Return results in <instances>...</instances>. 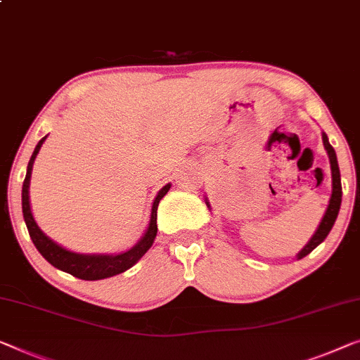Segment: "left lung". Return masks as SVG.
Here are the masks:
<instances>
[{
    "instance_id": "obj_1",
    "label": "left lung",
    "mask_w": 360,
    "mask_h": 360,
    "mask_svg": "<svg viewBox=\"0 0 360 360\" xmlns=\"http://www.w3.org/2000/svg\"><path fill=\"white\" fill-rule=\"evenodd\" d=\"M321 141H323V147L326 150V153H328L330 166H331V195L328 200V207H326L325 214H323V218H321L319 228L315 229V233L312 234V238L309 239V243L297 252L296 260L304 259V257L309 255L310 252L317 248V245L323 243V240L326 239V236L330 234L331 228H333V224L338 218V213H340V207H341L342 189H341V174H340V166H338L336 152H335V148L330 146L328 137H326L325 132H321ZM205 203H207L208 210H212L210 202H208L207 197H205Z\"/></svg>"
}]
</instances>
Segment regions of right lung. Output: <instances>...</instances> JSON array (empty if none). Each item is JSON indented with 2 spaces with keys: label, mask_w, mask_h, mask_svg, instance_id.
<instances>
[{
  "label": "right lung",
  "mask_w": 360,
  "mask_h": 360,
  "mask_svg": "<svg viewBox=\"0 0 360 360\" xmlns=\"http://www.w3.org/2000/svg\"><path fill=\"white\" fill-rule=\"evenodd\" d=\"M46 137L48 136L43 137L41 141L37 143L34 153H32V157L29 160V165H27V174L22 184V213H24V221L27 224V229H29L32 243L35 244L37 250L43 255V259L50 262L53 266L61 271L69 273V275L80 278V280H87V281L105 280V278L120 275V273L129 270V268L136 265L137 262L146 255V252L152 248L155 236H157V231H158L157 228L158 203L166 195V192L169 191L171 182H168V184L163 186L162 189L158 191V194L152 203V212H150V221L146 233L142 234V238L139 239L131 249L120 252V254H80V252L69 250L58 243H55V240L48 238V236L41 231L40 226L35 221L34 214H32V208H30L29 187H30V178H32V168H34L37 155H39Z\"/></svg>",
  "instance_id": "obj_1"
}]
</instances>
